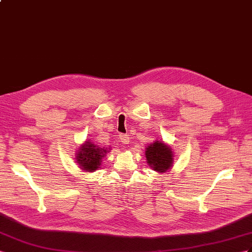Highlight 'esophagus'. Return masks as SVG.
<instances>
[{"instance_id": "34e87169", "label": "esophagus", "mask_w": 252, "mask_h": 252, "mask_svg": "<svg viewBox=\"0 0 252 252\" xmlns=\"http://www.w3.org/2000/svg\"><path fill=\"white\" fill-rule=\"evenodd\" d=\"M119 140L121 141L122 144H128V141H130V137H128V135L126 134H119Z\"/></svg>"}]
</instances>
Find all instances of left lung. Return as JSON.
<instances>
[{"mask_svg": "<svg viewBox=\"0 0 252 252\" xmlns=\"http://www.w3.org/2000/svg\"><path fill=\"white\" fill-rule=\"evenodd\" d=\"M147 163L153 170L159 173L169 170L173 164V153L171 148L164 141L156 140L146 148Z\"/></svg>", "mask_w": 252, "mask_h": 252, "instance_id": "1", "label": "left lung"}]
</instances>
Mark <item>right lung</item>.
<instances>
[{"label":"right lung","instance_id":"right-lung-1","mask_svg":"<svg viewBox=\"0 0 252 252\" xmlns=\"http://www.w3.org/2000/svg\"><path fill=\"white\" fill-rule=\"evenodd\" d=\"M109 152L105 147H99L98 145L94 144L93 141H85L76 151V163L80 165L82 170L88 172H93L100 167L102 158Z\"/></svg>","mask_w":252,"mask_h":252}]
</instances>
